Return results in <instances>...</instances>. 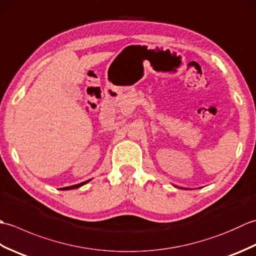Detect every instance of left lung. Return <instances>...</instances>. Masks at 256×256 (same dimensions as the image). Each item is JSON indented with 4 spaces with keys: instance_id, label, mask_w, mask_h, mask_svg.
Here are the masks:
<instances>
[{
    "instance_id": "1",
    "label": "left lung",
    "mask_w": 256,
    "mask_h": 256,
    "mask_svg": "<svg viewBox=\"0 0 256 256\" xmlns=\"http://www.w3.org/2000/svg\"><path fill=\"white\" fill-rule=\"evenodd\" d=\"M182 189H186V188H182Z\"/></svg>"
}]
</instances>
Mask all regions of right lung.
<instances>
[{
	"mask_svg": "<svg viewBox=\"0 0 256 256\" xmlns=\"http://www.w3.org/2000/svg\"><path fill=\"white\" fill-rule=\"evenodd\" d=\"M91 180V179H89V180H86L84 182H80V184H74V186H69V187H64V188H60V190H70V189H77L81 186H84V184H86V182H89Z\"/></svg>",
	"mask_w": 256,
	"mask_h": 256,
	"instance_id": "obj_1",
	"label": "right lung"
}]
</instances>
